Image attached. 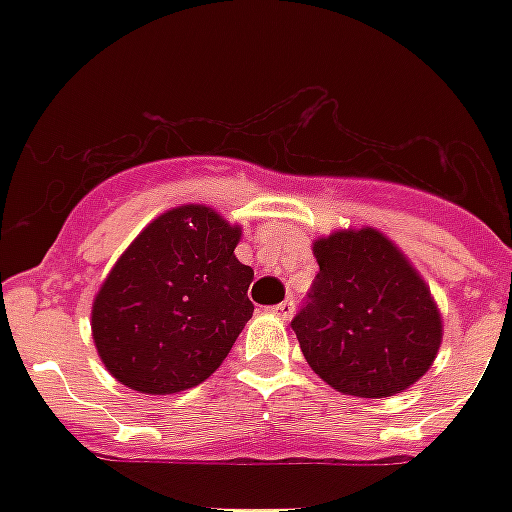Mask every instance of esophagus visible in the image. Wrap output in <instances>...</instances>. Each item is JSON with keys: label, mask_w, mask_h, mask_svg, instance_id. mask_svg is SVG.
I'll list each match as a JSON object with an SVG mask.
<instances>
[{"label": "esophagus", "mask_w": 512, "mask_h": 512, "mask_svg": "<svg viewBox=\"0 0 512 512\" xmlns=\"http://www.w3.org/2000/svg\"><path fill=\"white\" fill-rule=\"evenodd\" d=\"M271 313H273V316H276V319L289 321V319H292V313H295V303H292V300H284V303L273 305Z\"/></svg>", "instance_id": "esophagus-1"}]
</instances>
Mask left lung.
Listing matches in <instances>:
<instances>
[{"instance_id":"1","label":"left lung","mask_w":512,"mask_h":512,"mask_svg":"<svg viewBox=\"0 0 512 512\" xmlns=\"http://www.w3.org/2000/svg\"><path fill=\"white\" fill-rule=\"evenodd\" d=\"M319 273L292 321L305 361L345 396L388 398L428 372L444 319L412 260L372 225L313 241Z\"/></svg>"}]
</instances>
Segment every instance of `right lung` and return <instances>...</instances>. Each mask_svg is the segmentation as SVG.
I'll return each mask as SVG.
<instances>
[{"label": "right lung", "instance_id": "add662e5", "mask_svg": "<svg viewBox=\"0 0 512 512\" xmlns=\"http://www.w3.org/2000/svg\"><path fill=\"white\" fill-rule=\"evenodd\" d=\"M239 239L241 225L207 204L167 209L132 239L92 300V340L111 377L170 396L215 374L255 311Z\"/></svg>", "mask_w": 512, "mask_h": 512}]
</instances>
